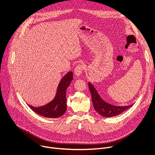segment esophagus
Returning <instances> with one entry per match:
<instances>
[{
  "label": "esophagus",
  "mask_w": 155,
  "mask_h": 155,
  "mask_svg": "<svg viewBox=\"0 0 155 155\" xmlns=\"http://www.w3.org/2000/svg\"><path fill=\"white\" fill-rule=\"evenodd\" d=\"M83 69H84V65L82 64H79L75 67L74 69V73L77 76L79 77L81 75Z\"/></svg>",
  "instance_id": "1"
}]
</instances>
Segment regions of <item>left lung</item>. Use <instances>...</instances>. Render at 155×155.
<instances>
[{"label":"left lung","instance_id":"obj_1","mask_svg":"<svg viewBox=\"0 0 155 155\" xmlns=\"http://www.w3.org/2000/svg\"><path fill=\"white\" fill-rule=\"evenodd\" d=\"M88 86L91 94L94 110L104 117H112L118 115L132 106V105H130L121 107L109 104L100 97L95 87L91 83H88Z\"/></svg>","mask_w":155,"mask_h":155}]
</instances>
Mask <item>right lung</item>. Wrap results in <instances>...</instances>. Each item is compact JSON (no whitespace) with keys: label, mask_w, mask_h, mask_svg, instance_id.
I'll use <instances>...</instances> for the list:
<instances>
[{"label":"right lung","mask_w":155,"mask_h":155,"mask_svg":"<svg viewBox=\"0 0 155 155\" xmlns=\"http://www.w3.org/2000/svg\"><path fill=\"white\" fill-rule=\"evenodd\" d=\"M73 79L72 72L65 74L59 82L54 99L47 105L35 107L28 104V106L37 114L47 118H56L63 115L67 110L66 104V90Z\"/></svg>","instance_id":"1"}]
</instances>
